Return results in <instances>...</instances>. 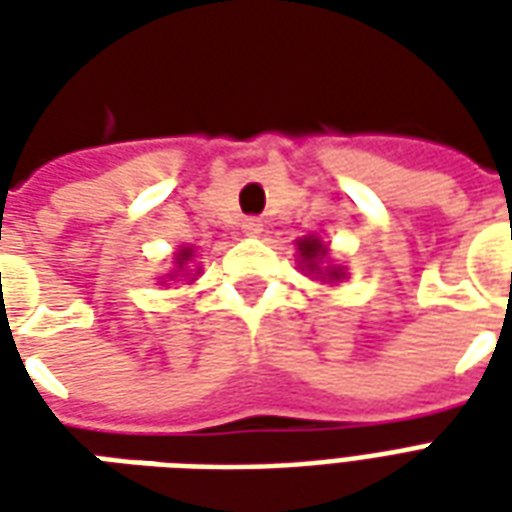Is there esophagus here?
I'll list each match as a JSON object with an SVG mask.
<instances>
[{
	"mask_svg": "<svg viewBox=\"0 0 512 512\" xmlns=\"http://www.w3.org/2000/svg\"><path fill=\"white\" fill-rule=\"evenodd\" d=\"M241 230H244L246 235H260L263 233V222H260L257 216H249V219L241 222Z\"/></svg>",
	"mask_w": 512,
	"mask_h": 512,
	"instance_id": "obj_1",
	"label": "esophagus"
}]
</instances>
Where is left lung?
I'll list each match as a JSON object with an SVG mask.
<instances>
[{"mask_svg":"<svg viewBox=\"0 0 512 512\" xmlns=\"http://www.w3.org/2000/svg\"><path fill=\"white\" fill-rule=\"evenodd\" d=\"M299 252H301V260L307 263V268H310V271H318V260L326 255V249H323V244L318 241V238H301ZM318 274H321V271H318ZM326 277H332V279L343 277V271L332 268V271H326Z\"/></svg>","mask_w":512,"mask_h":512,"instance_id":"1","label":"left lung"}]
</instances>
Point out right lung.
<instances>
[{"label": "right lung", "instance_id": "1", "mask_svg": "<svg viewBox=\"0 0 512 512\" xmlns=\"http://www.w3.org/2000/svg\"><path fill=\"white\" fill-rule=\"evenodd\" d=\"M191 257V249H180V255H178V268H183V263L189 260Z\"/></svg>", "mask_w": 512, "mask_h": 512}]
</instances>
